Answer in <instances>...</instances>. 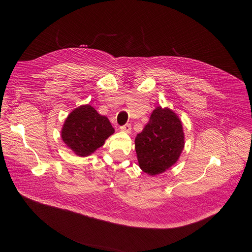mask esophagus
Masks as SVG:
<instances>
[{
	"instance_id": "esophagus-1",
	"label": "esophagus",
	"mask_w": 252,
	"mask_h": 252,
	"mask_svg": "<svg viewBox=\"0 0 252 252\" xmlns=\"http://www.w3.org/2000/svg\"><path fill=\"white\" fill-rule=\"evenodd\" d=\"M130 129H131V126L129 124H126L121 126V130L125 131V133H130Z\"/></svg>"
}]
</instances>
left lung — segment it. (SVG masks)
<instances>
[{
	"instance_id": "left-lung-1",
	"label": "left lung",
	"mask_w": 252,
	"mask_h": 252,
	"mask_svg": "<svg viewBox=\"0 0 252 252\" xmlns=\"http://www.w3.org/2000/svg\"><path fill=\"white\" fill-rule=\"evenodd\" d=\"M185 146V135L179 116L160 106L153 110L148 124L135 139L141 169L150 176L173 166Z\"/></svg>"
}]
</instances>
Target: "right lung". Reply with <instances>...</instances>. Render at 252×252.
<instances>
[{
    "mask_svg": "<svg viewBox=\"0 0 252 252\" xmlns=\"http://www.w3.org/2000/svg\"><path fill=\"white\" fill-rule=\"evenodd\" d=\"M113 133L109 119L87 104L69 113L64 122L61 138L77 156L86 157L103 146Z\"/></svg>",
    "mask_w": 252,
    "mask_h": 252,
    "instance_id": "add662e5",
    "label": "right lung"
}]
</instances>
